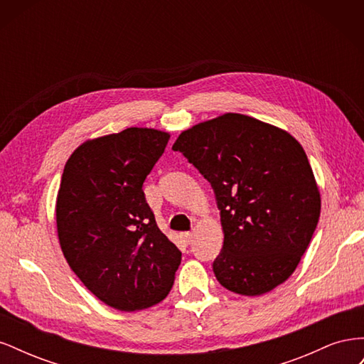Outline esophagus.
<instances>
[{"label": "esophagus", "instance_id": "34e87169", "mask_svg": "<svg viewBox=\"0 0 364 364\" xmlns=\"http://www.w3.org/2000/svg\"><path fill=\"white\" fill-rule=\"evenodd\" d=\"M181 238L185 241L186 245H190L191 241H193V232H182V234H181Z\"/></svg>", "mask_w": 364, "mask_h": 364}]
</instances>
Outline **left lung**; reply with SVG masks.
I'll list each match as a JSON object with an SVG mask.
<instances>
[{"mask_svg": "<svg viewBox=\"0 0 364 364\" xmlns=\"http://www.w3.org/2000/svg\"><path fill=\"white\" fill-rule=\"evenodd\" d=\"M211 183L225 241L213 262L225 289L258 296L287 281L321 215V194L302 146L241 114L182 132L173 144Z\"/></svg>", "mask_w": 364, "mask_h": 364, "instance_id": "obj_1", "label": "left lung"}]
</instances>
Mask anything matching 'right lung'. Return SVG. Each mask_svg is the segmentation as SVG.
Segmentation results:
<instances>
[{
  "label": "right lung",
  "mask_w": 364,
  "mask_h": 364,
  "mask_svg": "<svg viewBox=\"0 0 364 364\" xmlns=\"http://www.w3.org/2000/svg\"><path fill=\"white\" fill-rule=\"evenodd\" d=\"M168 139L129 127L86 141L63 168L56 202L63 255L87 290L121 311L165 299L181 264L142 191Z\"/></svg>",
  "instance_id": "right-lung-1"
}]
</instances>
